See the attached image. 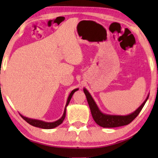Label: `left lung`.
Listing matches in <instances>:
<instances>
[{
    "label": "left lung",
    "mask_w": 158,
    "mask_h": 158,
    "mask_svg": "<svg viewBox=\"0 0 158 158\" xmlns=\"http://www.w3.org/2000/svg\"><path fill=\"white\" fill-rule=\"evenodd\" d=\"M84 94H85L86 98H87L88 103L89 105L90 112H91L92 116L96 123L99 126L104 127V128H114V127H118L124 126V125L129 124L138 116L139 112L141 111L142 108L145 104L146 101H148L149 95H148L144 102L135 110L132 113L127 114V115H114V114H108L103 113L99 109L96 103L95 102L94 99L88 90L85 88H83Z\"/></svg>",
    "instance_id": "left-lung-1"
}]
</instances>
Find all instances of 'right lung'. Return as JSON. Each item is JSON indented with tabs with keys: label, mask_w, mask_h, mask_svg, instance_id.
<instances>
[{
	"label": "right lung",
	"mask_w": 158,
	"mask_h": 158,
	"mask_svg": "<svg viewBox=\"0 0 158 158\" xmlns=\"http://www.w3.org/2000/svg\"><path fill=\"white\" fill-rule=\"evenodd\" d=\"M79 88H75V89L73 90L71 93L69 95L68 98V100H67V103H66V105H65V107H64V113L62 114V117L59 118V119L55 121V122H44V121H42V120H39V119H34V118H28V117H26V116L21 115L20 114V115L21 117H22L23 119H24L26 122L27 123H29V124L32 125V126L34 127H39V128H41V129H53V128H55V127H57L60 125L63 122L64 118H65V116H66V109H67V106H68L69 103H70V99L72 98L73 95L74 94V93L75 91H77V90H78Z\"/></svg>",
	"instance_id": "obj_1"
}]
</instances>
